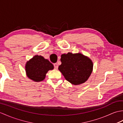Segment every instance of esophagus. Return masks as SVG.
Returning a JSON list of instances; mask_svg holds the SVG:
<instances>
[{
    "mask_svg": "<svg viewBox=\"0 0 123 123\" xmlns=\"http://www.w3.org/2000/svg\"><path fill=\"white\" fill-rule=\"evenodd\" d=\"M54 67H55V69H58V64L56 63H55L54 64Z\"/></svg>",
    "mask_w": 123,
    "mask_h": 123,
    "instance_id": "esophagus-1",
    "label": "esophagus"
}]
</instances>
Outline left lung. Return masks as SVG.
<instances>
[{
	"label": "left lung",
	"instance_id": "1",
	"mask_svg": "<svg viewBox=\"0 0 123 123\" xmlns=\"http://www.w3.org/2000/svg\"><path fill=\"white\" fill-rule=\"evenodd\" d=\"M61 64L59 70L68 81L74 85H79L86 82L92 72L93 64L87 56L80 53L63 54Z\"/></svg>",
	"mask_w": 123,
	"mask_h": 123
}]
</instances>
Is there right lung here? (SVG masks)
I'll list each match as a JSON object with an SVG mask.
<instances>
[{"label": "right lung", "mask_w": 123, "mask_h": 123, "mask_svg": "<svg viewBox=\"0 0 123 123\" xmlns=\"http://www.w3.org/2000/svg\"><path fill=\"white\" fill-rule=\"evenodd\" d=\"M53 68V65L48 60L38 55L27 61L25 67L27 76L35 82L43 80L48 71Z\"/></svg>", "instance_id": "right-lung-1"}]
</instances>
